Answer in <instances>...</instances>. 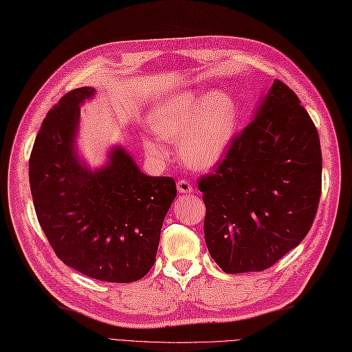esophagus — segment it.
<instances>
[{
  "label": "esophagus",
  "mask_w": 352,
  "mask_h": 352,
  "mask_svg": "<svg viewBox=\"0 0 352 352\" xmlns=\"http://www.w3.org/2000/svg\"><path fill=\"white\" fill-rule=\"evenodd\" d=\"M177 187H178L179 193H192L193 192V187L190 183L187 182V179H179V182L177 183Z\"/></svg>",
  "instance_id": "esophagus-1"
}]
</instances>
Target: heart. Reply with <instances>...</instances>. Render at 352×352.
Segmentation results:
<instances>
[{
	"instance_id": "b5f03b06",
	"label": "heart",
	"mask_w": 352,
	"mask_h": 352,
	"mask_svg": "<svg viewBox=\"0 0 352 352\" xmlns=\"http://www.w3.org/2000/svg\"><path fill=\"white\" fill-rule=\"evenodd\" d=\"M236 104L223 90L206 96L184 92L169 96L151 117V126L160 138L179 142V156L184 164L205 169L212 166L226 153L236 129ZM151 155H164L156 141L147 140Z\"/></svg>"
}]
</instances>
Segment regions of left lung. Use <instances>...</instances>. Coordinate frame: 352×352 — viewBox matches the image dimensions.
I'll use <instances>...</instances> for the list:
<instances>
[{
  "mask_svg": "<svg viewBox=\"0 0 352 352\" xmlns=\"http://www.w3.org/2000/svg\"><path fill=\"white\" fill-rule=\"evenodd\" d=\"M321 147L300 99L275 80L256 117L197 188L210 254L226 274L262 272L308 235L321 196Z\"/></svg>",
  "mask_w": 352,
  "mask_h": 352,
  "instance_id": "1",
  "label": "left lung"
}]
</instances>
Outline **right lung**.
<instances>
[{
  "instance_id": "right-lung-1",
  "label": "right lung",
  "mask_w": 352,
  "mask_h": 352,
  "mask_svg": "<svg viewBox=\"0 0 352 352\" xmlns=\"http://www.w3.org/2000/svg\"><path fill=\"white\" fill-rule=\"evenodd\" d=\"M80 87L50 108L30 157L34 208L55 254L67 266L107 283H133L156 262L160 229L177 186L173 177L142 174L123 148L90 170L74 150Z\"/></svg>"
}]
</instances>
